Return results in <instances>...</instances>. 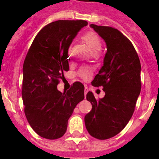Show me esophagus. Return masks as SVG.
I'll list each match as a JSON object with an SVG mask.
<instances>
[{"mask_svg":"<svg viewBox=\"0 0 159 159\" xmlns=\"http://www.w3.org/2000/svg\"><path fill=\"white\" fill-rule=\"evenodd\" d=\"M87 92H88V89H87V87H85V89H84V96H86V95H87Z\"/></svg>","mask_w":159,"mask_h":159,"instance_id":"34e87169","label":"esophagus"}]
</instances>
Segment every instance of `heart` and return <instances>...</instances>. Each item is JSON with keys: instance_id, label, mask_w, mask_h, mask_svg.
I'll return each instance as SVG.
<instances>
[{"instance_id": "heart-1", "label": "heart", "mask_w": 159, "mask_h": 159, "mask_svg": "<svg viewBox=\"0 0 159 159\" xmlns=\"http://www.w3.org/2000/svg\"><path fill=\"white\" fill-rule=\"evenodd\" d=\"M82 39L84 42L91 52L93 53L98 52L102 48V41L96 33L87 32L82 36ZM70 54V50L69 51V55ZM79 75L84 80H88L92 75V69L88 66H83L80 69Z\"/></svg>"}]
</instances>
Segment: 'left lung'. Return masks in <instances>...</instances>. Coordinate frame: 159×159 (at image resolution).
Here are the masks:
<instances>
[{
	"label": "left lung",
	"instance_id": "obj_1",
	"mask_svg": "<svg viewBox=\"0 0 159 159\" xmlns=\"http://www.w3.org/2000/svg\"><path fill=\"white\" fill-rule=\"evenodd\" d=\"M90 27L107 45L104 64L91 83L103 87L105 96L96 100L92 92L87 93L92 110L84 122L91 136L106 140L119 134L132 117L141 89V66L132 43L117 29L93 24Z\"/></svg>",
	"mask_w": 159,
	"mask_h": 159
}]
</instances>
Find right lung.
Returning <instances> with one entry per match:
<instances>
[{
    "instance_id": "obj_1",
    "label": "right lung",
    "mask_w": 159,
    "mask_h": 159,
    "mask_svg": "<svg viewBox=\"0 0 159 159\" xmlns=\"http://www.w3.org/2000/svg\"><path fill=\"white\" fill-rule=\"evenodd\" d=\"M84 20H58L45 26L33 41L23 65L21 96L29 124L42 138L55 140L66 132L68 120L84 98L76 81L66 93L57 88L69 71L68 50Z\"/></svg>"
}]
</instances>
